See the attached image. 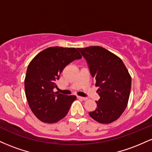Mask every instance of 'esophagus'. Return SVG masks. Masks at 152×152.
<instances>
[{
  "mask_svg": "<svg viewBox=\"0 0 152 152\" xmlns=\"http://www.w3.org/2000/svg\"><path fill=\"white\" fill-rule=\"evenodd\" d=\"M78 99H81V100H83V101H86V100H87V98H86V97H82V96H78Z\"/></svg>",
  "mask_w": 152,
  "mask_h": 152,
  "instance_id": "1",
  "label": "esophagus"
}]
</instances>
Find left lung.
I'll return each mask as SVG.
<instances>
[{"label":"left lung","instance_id":"obj_1","mask_svg":"<svg viewBox=\"0 0 152 152\" xmlns=\"http://www.w3.org/2000/svg\"><path fill=\"white\" fill-rule=\"evenodd\" d=\"M96 79L100 99L90 116L102 124H110L122 114L128 104L132 78L121 59L101 46L78 48Z\"/></svg>","mask_w":152,"mask_h":152}]
</instances>
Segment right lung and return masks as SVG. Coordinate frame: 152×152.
<instances>
[{
  "mask_svg": "<svg viewBox=\"0 0 152 152\" xmlns=\"http://www.w3.org/2000/svg\"><path fill=\"white\" fill-rule=\"evenodd\" d=\"M75 48L49 47L34 57L25 78L26 99L35 116L45 123H56L66 116L76 96L53 92L61 73L69 64L81 58Z\"/></svg>",
  "mask_w": 152,
  "mask_h": 152,
  "instance_id": "obj_1",
  "label": "right lung"
}]
</instances>
